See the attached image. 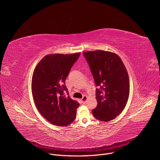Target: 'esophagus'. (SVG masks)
Segmentation results:
<instances>
[{
	"instance_id": "1",
	"label": "esophagus",
	"mask_w": 160,
	"mask_h": 160,
	"mask_svg": "<svg viewBox=\"0 0 160 160\" xmlns=\"http://www.w3.org/2000/svg\"><path fill=\"white\" fill-rule=\"evenodd\" d=\"M87 99V96H85V95H84V96H83L82 99V101L83 102V103H85V102H86Z\"/></svg>"
}]
</instances>
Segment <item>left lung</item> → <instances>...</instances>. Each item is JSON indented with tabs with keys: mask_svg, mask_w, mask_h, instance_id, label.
I'll return each instance as SVG.
<instances>
[{
	"mask_svg": "<svg viewBox=\"0 0 160 160\" xmlns=\"http://www.w3.org/2000/svg\"><path fill=\"white\" fill-rule=\"evenodd\" d=\"M92 73L96 87L98 105L94 117L102 122L115 118L127 102L130 83L126 68L115 53L104 51L83 52Z\"/></svg>",
	"mask_w": 160,
	"mask_h": 160,
	"instance_id": "1",
	"label": "left lung"
}]
</instances>
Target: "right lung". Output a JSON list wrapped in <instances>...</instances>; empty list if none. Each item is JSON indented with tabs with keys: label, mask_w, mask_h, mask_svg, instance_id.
Returning <instances> with one entry per match:
<instances>
[{
	"label": "right lung",
	"mask_w": 160,
	"mask_h": 160,
	"mask_svg": "<svg viewBox=\"0 0 160 160\" xmlns=\"http://www.w3.org/2000/svg\"><path fill=\"white\" fill-rule=\"evenodd\" d=\"M80 55L49 54L34 70L32 91L35 104L43 118L53 125L66 126L76 118L80 104L70 98L65 80Z\"/></svg>",
	"instance_id": "add662e5"
}]
</instances>
